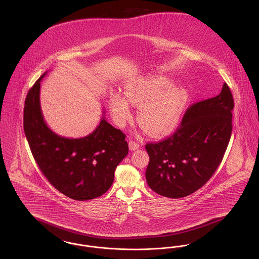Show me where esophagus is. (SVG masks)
<instances>
[{
  "instance_id": "1",
  "label": "esophagus",
  "mask_w": 259,
  "mask_h": 259,
  "mask_svg": "<svg viewBox=\"0 0 259 259\" xmlns=\"http://www.w3.org/2000/svg\"><path fill=\"white\" fill-rule=\"evenodd\" d=\"M139 148H140V145L135 141H130L129 142V148H130V150H136V149H138Z\"/></svg>"
}]
</instances>
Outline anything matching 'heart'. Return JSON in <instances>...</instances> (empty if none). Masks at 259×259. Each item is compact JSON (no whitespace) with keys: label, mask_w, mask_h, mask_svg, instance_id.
Instances as JSON below:
<instances>
[{"label":"heart","mask_w":259,"mask_h":259,"mask_svg":"<svg viewBox=\"0 0 259 259\" xmlns=\"http://www.w3.org/2000/svg\"><path fill=\"white\" fill-rule=\"evenodd\" d=\"M172 81L162 74L134 77L125 83L126 95L115 91L109 107L115 123L124 126L132 117L131 103L138 106L137 119L152 136L171 133L185 111L188 92L184 87H172Z\"/></svg>","instance_id":"obj_1"}]
</instances>
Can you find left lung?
Wrapping results in <instances>:
<instances>
[{
	"instance_id": "left-lung-1",
	"label": "left lung",
	"mask_w": 259,
	"mask_h": 259,
	"mask_svg": "<svg viewBox=\"0 0 259 259\" xmlns=\"http://www.w3.org/2000/svg\"><path fill=\"white\" fill-rule=\"evenodd\" d=\"M234 100L230 88L191 105L172 136L148 143V186L165 197H185L205 185L220 164L232 133Z\"/></svg>"
}]
</instances>
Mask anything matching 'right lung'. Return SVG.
Here are the masks:
<instances>
[{"label": "right lung", "instance_id": "obj_1", "mask_svg": "<svg viewBox=\"0 0 259 259\" xmlns=\"http://www.w3.org/2000/svg\"><path fill=\"white\" fill-rule=\"evenodd\" d=\"M42 74L25 100L23 127L39 170L58 191L85 201L106 193L114 180L116 166L128 154L125 134L102 117L89 135L69 139L55 134L45 122L39 89Z\"/></svg>", "mask_w": 259, "mask_h": 259}]
</instances>
